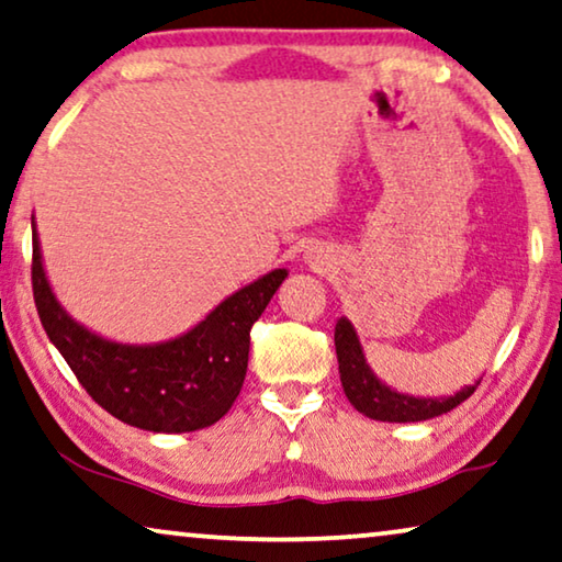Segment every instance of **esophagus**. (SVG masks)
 Segmentation results:
<instances>
[{"label":"esophagus","instance_id":"34e87169","mask_svg":"<svg viewBox=\"0 0 562 562\" xmlns=\"http://www.w3.org/2000/svg\"><path fill=\"white\" fill-rule=\"evenodd\" d=\"M307 262H310V265H313V267H317V265H321V257L310 255V257H307Z\"/></svg>","mask_w":562,"mask_h":562}]
</instances>
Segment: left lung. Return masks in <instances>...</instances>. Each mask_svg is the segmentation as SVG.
I'll return each mask as SVG.
<instances>
[{
    "mask_svg": "<svg viewBox=\"0 0 562 562\" xmlns=\"http://www.w3.org/2000/svg\"><path fill=\"white\" fill-rule=\"evenodd\" d=\"M335 353H338V371L342 391L356 412H361L368 418L375 422H389V424H414L426 422V418L441 416L457 408L462 401L472 396L474 389L480 386V381H474L472 386L459 389L451 396H412V393H401L391 389L389 383H383L379 375L373 373V368L368 366L361 338L353 328V323L348 317H340L335 323Z\"/></svg>",
    "mask_w": 562,
    "mask_h": 562,
    "instance_id": "left-lung-1",
    "label": "left lung"
}]
</instances>
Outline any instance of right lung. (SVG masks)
Here are the masks:
<instances>
[{
	"label": "right lung",
	"mask_w": 562,
	"mask_h": 562,
	"mask_svg": "<svg viewBox=\"0 0 562 562\" xmlns=\"http://www.w3.org/2000/svg\"><path fill=\"white\" fill-rule=\"evenodd\" d=\"M284 278L288 270L262 274L176 338L119 342L86 328L60 305L32 222V292L47 338L95 404L154 434L206 429L229 412L247 375L249 330Z\"/></svg>",
	"instance_id": "1"
}]
</instances>
